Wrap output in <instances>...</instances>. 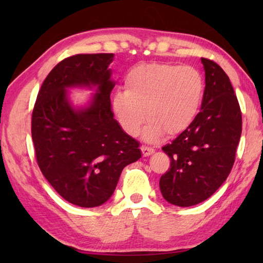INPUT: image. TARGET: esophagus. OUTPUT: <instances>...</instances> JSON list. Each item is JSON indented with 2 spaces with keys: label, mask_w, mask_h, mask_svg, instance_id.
Here are the masks:
<instances>
[{
  "label": "esophagus",
  "mask_w": 263,
  "mask_h": 263,
  "mask_svg": "<svg viewBox=\"0 0 263 263\" xmlns=\"http://www.w3.org/2000/svg\"><path fill=\"white\" fill-rule=\"evenodd\" d=\"M140 149H141L142 155L144 156V157H148V156L153 155L155 153V150L153 148H149V147H146V146H142Z\"/></svg>",
  "instance_id": "obj_1"
}]
</instances>
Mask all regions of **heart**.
<instances>
[{
	"mask_svg": "<svg viewBox=\"0 0 263 263\" xmlns=\"http://www.w3.org/2000/svg\"><path fill=\"white\" fill-rule=\"evenodd\" d=\"M204 82L190 65L141 63L127 71L124 91L111 98V110L122 130L137 137L144 120L142 137L154 142L166 133L180 135L192 124L202 103Z\"/></svg>",
	"mask_w": 263,
	"mask_h": 263,
	"instance_id": "obj_1",
	"label": "heart"
}]
</instances>
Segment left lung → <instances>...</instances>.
<instances>
[{
    "label": "left lung",
    "mask_w": 263,
    "mask_h": 263,
    "mask_svg": "<svg viewBox=\"0 0 263 263\" xmlns=\"http://www.w3.org/2000/svg\"><path fill=\"white\" fill-rule=\"evenodd\" d=\"M205 88L192 124L163 147L171 168L160 177L164 199L191 206L210 198L230 175L242 133V113L230 78L219 65L201 59Z\"/></svg>",
    "instance_id": "left-lung-1"
}]
</instances>
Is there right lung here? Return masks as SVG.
<instances>
[{
    "mask_svg": "<svg viewBox=\"0 0 263 263\" xmlns=\"http://www.w3.org/2000/svg\"><path fill=\"white\" fill-rule=\"evenodd\" d=\"M114 54H78L49 72L38 92L31 137L39 168L61 197L92 208L111 195L125 166L141 158L135 139L114 119L108 68ZM71 87L97 89L91 102L76 108Z\"/></svg>",
    "mask_w": 263,
    "mask_h": 263,
    "instance_id": "obj_1",
    "label": "right lung"
}]
</instances>
